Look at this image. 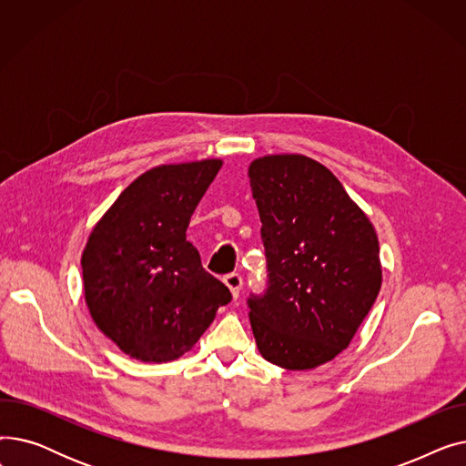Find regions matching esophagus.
Instances as JSON below:
<instances>
[{"label":"esophagus","mask_w":466,"mask_h":466,"mask_svg":"<svg viewBox=\"0 0 466 466\" xmlns=\"http://www.w3.org/2000/svg\"><path fill=\"white\" fill-rule=\"evenodd\" d=\"M225 285L230 289V292H232V297L234 299H238V295H239V290H241V285H243V279H241V276L239 274H228V276H225Z\"/></svg>","instance_id":"1"}]
</instances>
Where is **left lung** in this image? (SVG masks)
<instances>
[{
    "label": "left lung",
    "instance_id": "8db88e82",
    "mask_svg": "<svg viewBox=\"0 0 466 466\" xmlns=\"http://www.w3.org/2000/svg\"><path fill=\"white\" fill-rule=\"evenodd\" d=\"M268 289L249 299L260 355L311 370L344 351L381 289L374 225L332 171L304 155L249 164Z\"/></svg>",
    "mask_w": 466,
    "mask_h": 466
}]
</instances>
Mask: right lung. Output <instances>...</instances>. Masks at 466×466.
Wrapping results in <instances>:
<instances>
[{
  "mask_svg": "<svg viewBox=\"0 0 466 466\" xmlns=\"http://www.w3.org/2000/svg\"><path fill=\"white\" fill-rule=\"evenodd\" d=\"M220 166L208 158L145 171L86 239L81 266L92 321L132 359H179L232 300L187 241L190 217Z\"/></svg>",
  "mask_w": 466,
  "mask_h": 466,
  "instance_id": "add662e5",
  "label": "right lung"
}]
</instances>
